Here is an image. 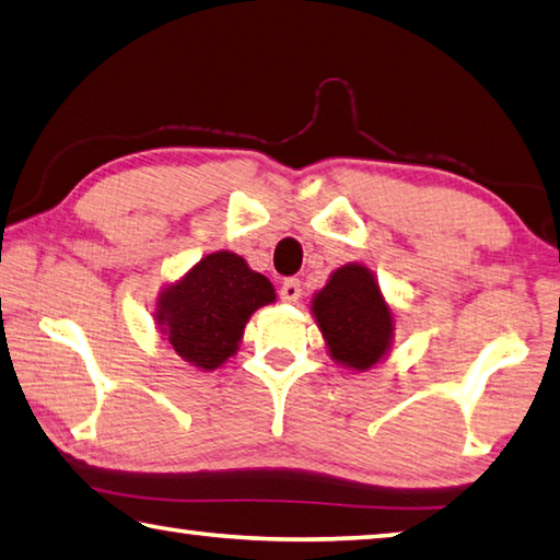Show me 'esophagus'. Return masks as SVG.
Masks as SVG:
<instances>
[{
  "label": "esophagus",
  "mask_w": 560,
  "mask_h": 560,
  "mask_svg": "<svg viewBox=\"0 0 560 560\" xmlns=\"http://www.w3.org/2000/svg\"><path fill=\"white\" fill-rule=\"evenodd\" d=\"M301 281L299 279H287L281 283V289H279V296H281V301H287V303H296L299 299H301Z\"/></svg>",
  "instance_id": "1"
}]
</instances>
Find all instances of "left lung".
<instances>
[{
    "mask_svg": "<svg viewBox=\"0 0 560 560\" xmlns=\"http://www.w3.org/2000/svg\"><path fill=\"white\" fill-rule=\"evenodd\" d=\"M313 315L335 362L352 370H370L392 342V311L372 271L360 264L338 269L313 299Z\"/></svg>",
    "mask_w": 560,
    "mask_h": 560,
    "instance_id": "obj_1",
    "label": "left lung"
}]
</instances>
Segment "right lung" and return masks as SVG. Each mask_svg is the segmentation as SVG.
Returning a JSON list of instances; mask_svg holds the SVG:
<instances>
[{
	"instance_id": "right-lung-1",
	"label": "right lung",
	"mask_w": 560,
	"mask_h": 560,
	"mask_svg": "<svg viewBox=\"0 0 560 560\" xmlns=\"http://www.w3.org/2000/svg\"><path fill=\"white\" fill-rule=\"evenodd\" d=\"M273 299L267 277L235 252H215L161 293L156 320L183 360L210 372L237 352L249 315Z\"/></svg>"
}]
</instances>
